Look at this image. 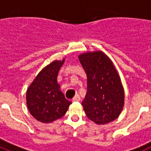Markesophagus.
<instances>
[{"label":"esophagus","instance_id":"obj_1","mask_svg":"<svg viewBox=\"0 0 151 151\" xmlns=\"http://www.w3.org/2000/svg\"><path fill=\"white\" fill-rule=\"evenodd\" d=\"M80 101V98H79V96L78 95V94H76V95L72 99V101Z\"/></svg>","mask_w":151,"mask_h":151}]
</instances>
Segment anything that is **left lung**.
I'll return each mask as SVG.
<instances>
[{"label": "left lung", "mask_w": 151, "mask_h": 151, "mask_svg": "<svg viewBox=\"0 0 151 151\" xmlns=\"http://www.w3.org/2000/svg\"><path fill=\"white\" fill-rule=\"evenodd\" d=\"M87 77V92L82 102L86 116L98 124L118 117L124 106V92L117 72L104 52L79 55Z\"/></svg>", "instance_id": "obj_1"}]
</instances>
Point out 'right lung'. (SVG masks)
Listing matches in <instances>:
<instances>
[{"label": "right lung", "instance_id": "add662e5", "mask_svg": "<svg viewBox=\"0 0 151 151\" xmlns=\"http://www.w3.org/2000/svg\"><path fill=\"white\" fill-rule=\"evenodd\" d=\"M65 62L55 60L43 68L27 91V104L30 113L36 120L50 123L62 117L71 105L60 91L57 75Z\"/></svg>", "mask_w": 151, "mask_h": 151}]
</instances>
